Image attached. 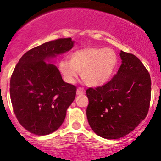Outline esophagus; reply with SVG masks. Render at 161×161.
<instances>
[{"instance_id": "34e87169", "label": "esophagus", "mask_w": 161, "mask_h": 161, "mask_svg": "<svg viewBox=\"0 0 161 161\" xmlns=\"http://www.w3.org/2000/svg\"><path fill=\"white\" fill-rule=\"evenodd\" d=\"M76 93H77V94H85V91H84V89L82 87H79L77 89Z\"/></svg>"}]
</instances>
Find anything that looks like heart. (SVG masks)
<instances>
[{"instance_id": "heart-1", "label": "heart", "mask_w": 161, "mask_h": 161, "mask_svg": "<svg viewBox=\"0 0 161 161\" xmlns=\"http://www.w3.org/2000/svg\"><path fill=\"white\" fill-rule=\"evenodd\" d=\"M118 61V55L114 49L89 47L72 52L70 60H61L58 69L68 83L75 82L79 72H82V79L86 83L98 86L111 79Z\"/></svg>"}]
</instances>
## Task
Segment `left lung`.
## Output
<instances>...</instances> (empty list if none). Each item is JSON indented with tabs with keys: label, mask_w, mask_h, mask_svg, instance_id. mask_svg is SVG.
Instances as JSON below:
<instances>
[{
	"label": "left lung",
	"mask_w": 161,
	"mask_h": 161,
	"mask_svg": "<svg viewBox=\"0 0 161 161\" xmlns=\"http://www.w3.org/2000/svg\"><path fill=\"white\" fill-rule=\"evenodd\" d=\"M121 65L109 82L86 94V117L93 131L106 139H118L146 118L151 99V78L141 60L121 51Z\"/></svg>",
	"instance_id": "left-lung-1"
}]
</instances>
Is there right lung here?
Returning a JSON list of instances; mask_svg holds the SVG:
<instances>
[{
    "label": "right lung",
    "instance_id": "obj_1",
    "mask_svg": "<svg viewBox=\"0 0 161 161\" xmlns=\"http://www.w3.org/2000/svg\"><path fill=\"white\" fill-rule=\"evenodd\" d=\"M71 38L47 42L28 51L10 79V97L19 124L30 133L43 136L59 128L75 100L76 86L62 79L58 69L46 63L73 47Z\"/></svg>",
    "mask_w": 161,
    "mask_h": 161
}]
</instances>
